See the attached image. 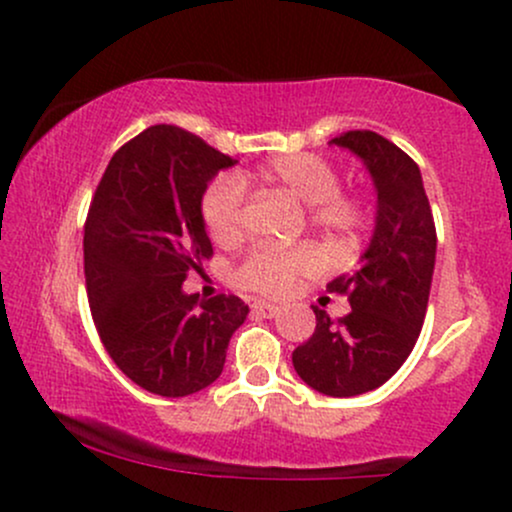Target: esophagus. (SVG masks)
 I'll list each match as a JSON object with an SVG mask.
<instances>
[{"instance_id": "esophagus-1", "label": "esophagus", "mask_w": 512, "mask_h": 512, "mask_svg": "<svg viewBox=\"0 0 512 512\" xmlns=\"http://www.w3.org/2000/svg\"><path fill=\"white\" fill-rule=\"evenodd\" d=\"M252 313L260 315V317H274L276 313H279V308L272 303H264V301H255L252 303Z\"/></svg>"}]
</instances>
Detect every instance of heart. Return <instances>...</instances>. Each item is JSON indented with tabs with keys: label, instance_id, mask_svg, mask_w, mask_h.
I'll use <instances>...</instances> for the list:
<instances>
[{
	"label": "heart",
	"instance_id": "1",
	"mask_svg": "<svg viewBox=\"0 0 512 512\" xmlns=\"http://www.w3.org/2000/svg\"><path fill=\"white\" fill-rule=\"evenodd\" d=\"M245 182L284 190L296 202L305 204L310 226L334 240L354 238L370 219L368 204L361 197L339 190L342 178L327 158L310 151H296V154L272 158L245 178L221 173L204 187L199 214L214 243L231 245L243 238ZM317 267H320V255L313 245H293V248L257 245L240 260L233 279L248 291L284 296L298 279L315 274Z\"/></svg>",
	"mask_w": 512,
	"mask_h": 512
}]
</instances>
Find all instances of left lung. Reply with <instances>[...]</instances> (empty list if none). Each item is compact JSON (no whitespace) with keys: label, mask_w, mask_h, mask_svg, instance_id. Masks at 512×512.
<instances>
[{"label":"left lung","mask_w":512,"mask_h":512,"mask_svg":"<svg viewBox=\"0 0 512 512\" xmlns=\"http://www.w3.org/2000/svg\"><path fill=\"white\" fill-rule=\"evenodd\" d=\"M332 144L366 163L378 190V216L361 262L327 284L330 293L349 298L351 313L332 320L313 305V337L291 358L313 390L354 397L387 383L419 339L436 264V223L419 166L390 139L351 129Z\"/></svg>","instance_id":"1"}]
</instances>
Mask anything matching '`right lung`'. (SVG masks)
Returning a JSON list of instances; mask_svg holds the SVG:
<instances>
[{
  "instance_id": "add662e5",
  "label": "right lung",
  "mask_w": 512,
  "mask_h": 512,
  "mask_svg": "<svg viewBox=\"0 0 512 512\" xmlns=\"http://www.w3.org/2000/svg\"><path fill=\"white\" fill-rule=\"evenodd\" d=\"M233 158L175 125L144 129L115 151L84 223L93 325L115 366L161 397L214 383L250 308L233 293L187 296L182 281L214 255L199 199Z\"/></svg>"
}]
</instances>
